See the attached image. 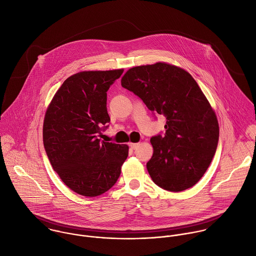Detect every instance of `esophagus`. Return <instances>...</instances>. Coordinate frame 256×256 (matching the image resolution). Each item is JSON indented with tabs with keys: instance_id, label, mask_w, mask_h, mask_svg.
Listing matches in <instances>:
<instances>
[{
	"instance_id": "esophagus-1",
	"label": "esophagus",
	"mask_w": 256,
	"mask_h": 256,
	"mask_svg": "<svg viewBox=\"0 0 256 256\" xmlns=\"http://www.w3.org/2000/svg\"><path fill=\"white\" fill-rule=\"evenodd\" d=\"M129 146H130L131 148L135 150V148H138L139 144H138V143H129Z\"/></svg>"
}]
</instances>
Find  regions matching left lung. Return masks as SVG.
<instances>
[{
	"mask_svg": "<svg viewBox=\"0 0 256 256\" xmlns=\"http://www.w3.org/2000/svg\"><path fill=\"white\" fill-rule=\"evenodd\" d=\"M121 86L139 96L156 116L166 118L164 135L150 138L146 170L160 188L180 192L200 180L218 146L219 124L192 76L182 68L156 63L128 70Z\"/></svg>",
	"mask_w": 256,
	"mask_h": 256,
	"instance_id": "8db88e82",
	"label": "left lung"
}]
</instances>
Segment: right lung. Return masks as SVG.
<instances>
[{"mask_svg":"<svg viewBox=\"0 0 256 256\" xmlns=\"http://www.w3.org/2000/svg\"><path fill=\"white\" fill-rule=\"evenodd\" d=\"M122 73L123 69L74 74L46 111V154L63 182L80 195L96 197L110 190L128 156L127 145L98 139L110 122L106 92Z\"/></svg>","mask_w":256,"mask_h":256,"instance_id":"1","label":"right lung"}]
</instances>
